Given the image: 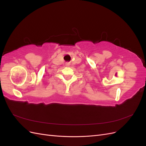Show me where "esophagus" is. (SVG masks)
<instances>
[{"mask_svg": "<svg viewBox=\"0 0 146 146\" xmlns=\"http://www.w3.org/2000/svg\"><path fill=\"white\" fill-rule=\"evenodd\" d=\"M69 64H70L69 63H66V66H69Z\"/></svg>", "mask_w": 146, "mask_h": 146, "instance_id": "obj_1", "label": "esophagus"}]
</instances>
